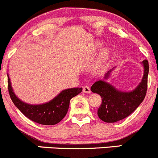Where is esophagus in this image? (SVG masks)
<instances>
[{
	"instance_id": "1",
	"label": "esophagus",
	"mask_w": 158,
	"mask_h": 158,
	"mask_svg": "<svg viewBox=\"0 0 158 158\" xmlns=\"http://www.w3.org/2000/svg\"><path fill=\"white\" fill-rule=\"evenodd\" d=\"M83 92L85 94H90L91 90H90V88L89 86H84L83 87Z\"/></svg>"
}]
</instances>
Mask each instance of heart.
I'll return each mask as SVG.
<instances>
[{
  "label": "heart",
  "instance_id": "heart-1",
  "mask_svg": "<svg viewBox=\"0 0 158 158\" xmlns=\"http://www.w3.org/2000/svg\"><path fill=\"white\" fill-rule=\"evenodd\" d=\"M101 46H102V44L100 43V42H98V43H97V48H101ZM109 54H110V52H109V50H107V49L104 50V52H103L102 54H101V59H100L99 62H98V66H97L98 70L101 71V70H103L104 68H105L106 63H107V59H108V57H109Z\"/></svg>",
  "mask_w": 158,
  "mask_h": 158
}]
</instances>
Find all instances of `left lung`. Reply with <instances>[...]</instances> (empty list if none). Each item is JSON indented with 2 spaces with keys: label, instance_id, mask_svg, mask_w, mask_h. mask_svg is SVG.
Masks as SVG:
<instances>
[{
  "label": "left lung",
  "instance_id": "8db88e82",
  "mask_svg": "<svg viewBox=\"0 0 158 158\" xmlns=\"http://www.w3.org/2000/svg\"><path fill=\"white\" fill-rule=\"evenodd\" d=\"M141 64L143 68V77L140 84L131 91H122L107 82L116 67L107 71L104 79L96 81L91 86V91L98 94L102 98V103L98 110L100 119L107 123L121 121L131 114L141 104L147 93L149 72L148 60H143Z\"/></svg>",
  "mask_w": 158,
  "mask_h": 158
}]
</instances>
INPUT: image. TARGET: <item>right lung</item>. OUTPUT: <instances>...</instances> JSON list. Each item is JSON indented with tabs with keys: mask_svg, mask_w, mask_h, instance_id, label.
I'll use <instances>...</instances> for the list:
<instances>
[{
	"mask_svg": "<svg viewBox=\"0 0 158 158\" xmlns=\"http://www.w3.org/2000/svg\"><path fill=\"white\" fill-rule=\"evenodd\" d=\"M7 81L9 94L15 105L27 118L43 125H54L60 122L68 113L71 98L82 91V87L65 89L48 102L41 104H30L16 96L8 75Z\"/></svg>",
	"mask_w": 158,
	"mask_h": 158,
	"instance_id": "right-lung-1",
	"label": "right lung"
}]
</instances>
